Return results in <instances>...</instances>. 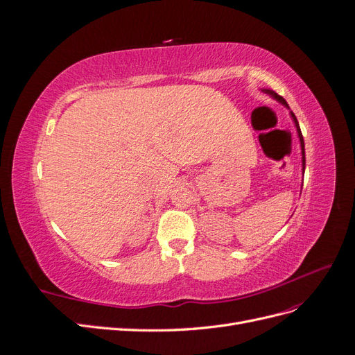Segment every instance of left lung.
<instances>
[{
	"mask_svg": "<svg viewBox=\"0 0 355 355\" xmlns=\"http://www.w3.org/2000/svg\"><path fill=\"white\" fill-rule=\"evenodd\" d=\"M262 92H265V93H268L270 96H272L274 99H277L278 102L280 103H283L284 106H287L288 108V105H287V102L284 101V98H282L280 94H277L275 92H272V90H268V89H262ZM290 115H292V118H293V121H295V125H296V130H297V136H299V142H300V149H302V171H305V145H304V137H302V132H300V127H299V123H297V120H296V116H295V114L290 111Z\"/></svg>",
	"mask_w": 355,
	"mask_h": 355,
	"instance_id": "obj_1",
	"label": "left lung"
}]
</instances>
